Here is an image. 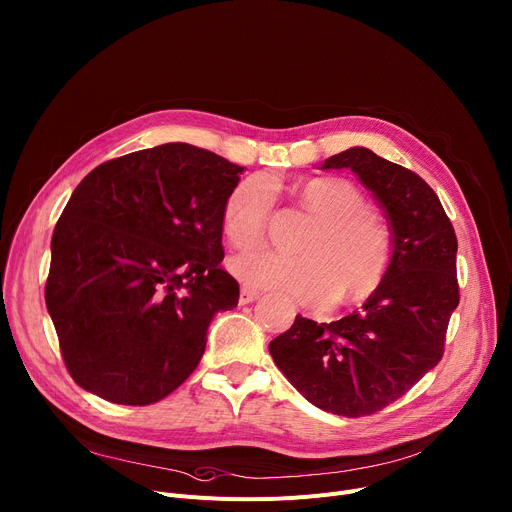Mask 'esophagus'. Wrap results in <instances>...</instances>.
Masks as SVG:
<instances>
[{
    "label": "esophagus",
    "mask_w": 512,
    "mask_h": 512,
    "mask_svg": "<svg viewBox=\"0 0 512 512\" xmlns=\"http://www.w3.org/2000/svg\"><path fill=\"white\" fill-rule=\"evenodd\" d=\"M259 298V292L257 290H251V288H243L241 290V296H239V304H251L253 300H257Z\"/></svg>",
    "instance_id": "1"
}]
</instances>
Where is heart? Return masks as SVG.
<instances>
[{
	"label": "heart",
	"mask_w": 512,
	"mask_h": 512,
	"mask_svg": "<svg viewBox=\"0 0 512 512\" xmlns=\"http://www.w3.org/2000/svg\"><path fill=\"white\" fill-rule=\"evenodd\" d=\"M300 206L312 214L298 251L282 255L253 251L232 259L230 269L253 288H275L302 302H327L374 294L394 259V230L369 204L355 183L343 177H316L300 185ZM275 204L273 183L251 175L232 188L222 206V232L235 249L265 239Z\"/></svg>",
	"instance_id": "obj_1"
}]
</instances>
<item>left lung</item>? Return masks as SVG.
Masks as SVG:
<instances>
[{
  "mask_svg": "<svg viewBox=\"0 0 512 512\" xmlns=\"http://www.w3.org/2000/svg\"><path fill=\"white\" fill-rule=\"evenodd\" d=\"M349 167L386 210L394 259L382 286L335 322L296 316L269 343L288 382L314 406L359 418L402 398L445 351L459 304L457 237L431 185L414 171L353 147L322 169Z\"/></svg>",
  "mask_w": 512,
  "mask_h": 512,
  "instance_id": "left-lung-1",
  "label": "left lung"
}]
</instances>
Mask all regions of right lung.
I'll return each instance as SVG.
<instances>
[{
	"label": "right lung",
	"mask_w": 512,
	"mask_h": 512,
	"mask_svg": "<svg viewBox=\"0 0 512 512\" xmlns=\"http://www.w3.org/2000/svg\"><path fill=\"white\" fill-rule=\"evenodd\" d=\"M241 165L188 145L110 159L69 198L44 300L67 371L114 404L147 406L192 376L208 324L239 304L222 269V206Z\"/></svg>",
	"instance_id": "1"
}]
</instances>
